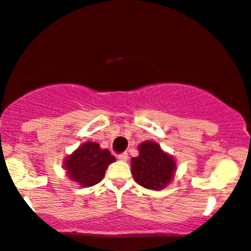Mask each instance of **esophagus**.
I'll return each instance as SVG.
<instances>
[{"mask_svg":"<svg viewBox=\"0 0 251 251\" xmlns=\"http://www.w3.org/2000/svg\"><path fill=\"white\" fill-rule=\"evenodd\" d=\"M118 159L122 160V161H127L128 154H127V153H122V154L118 155Z\"/></svg>","mask_w":251,"mask_h":251,"instance_id":"1","label":"esophagus"}]
</instances>
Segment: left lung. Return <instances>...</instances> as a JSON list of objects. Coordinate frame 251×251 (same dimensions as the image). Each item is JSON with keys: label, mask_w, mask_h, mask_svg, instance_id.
Returning <instances> with one entry per match:
<instances>
[{"label": "left lung", "mask_w": 251, "mask_h": 251, "mask_svg": "<svg viewBox=\"0 0 251 251\" xmlns=\"http://www.w3.org/2000/svg\"><path fill=\"white\" fill-rule=\"evenodd\" d=\"M131 164L134 180L154 191L165 188L171 182L176 168L174 159L153 141H145L139 146V155L132 158Z\"/></svg>", "instance_id": "left-lung-1"}]
</instances>
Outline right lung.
Here are the masks:
<instances>
[{
  "label": "right lung",
  "mask_w": 251,
  "mask_h": 251,
  "mask_svg": "<svg viewBox=\"0 0 251 251\" xmlns=\"http://www.w3.org/2000/svg\"><path fill=\"white\" fill-rule=\"evenodd\" d=\"M116 161L108 150H101L98 144L85 143L64 161L69 177L81 187H91L100 182L107 166Z\"/></svg>",
  "instance_id": "add662e5"
}]
</instances>
